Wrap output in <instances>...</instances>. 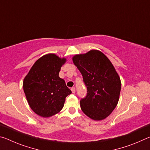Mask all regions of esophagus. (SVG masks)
Here are the masks:
<instances>
[{
  "label": "esophagus",
  "mask_w": 150,
  "mask_h": 150,
  "mask_svg": "<svg viewBox=\"0 0 150 150\" xmlns=\"http://www.w3.org/2000/svg\"><path fill=\"white\" fill-rule=\"evenodd\" d=\"M71 90L73 93H75V87L71 88Z\"/></svg>",
  "instance_id": "esophagus-1"
}]
</instances>
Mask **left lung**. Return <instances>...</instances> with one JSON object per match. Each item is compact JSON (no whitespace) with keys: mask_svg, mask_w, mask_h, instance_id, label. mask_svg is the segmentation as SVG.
Segmentation results:
<instances>
[{"mask_svg":"<svg viewBox=\"0 0 150 150\" xmlns=\"http://www.w3.org/2000/svg\"><path fill=\"white\" fill-rule=\"evenodd\" d=\"M73 62L82 74L87 89V96L80 100L81 110L93 120H103L118 104L120 77L108 58L98 50L75 55Z\"/></svg>","mask_w":150,"mask_h":150,"instance_id":"8db88e82","label":"left lung"}]
</instances>
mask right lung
<instances>
[{"label": "right lung", "mask_w": 150, "mask_h": 150, "mask_svg": "<svg viewBox=\"0 0 150 150\" xmlns=\"http://www.w3.org/2000/svg\"><path fill=\"white\" fill-rule=\"evenodd\" d=\"M66 62L54 54L44 55L33 65L23 81V88L30 108L35 114L47 118L62 110L66 96L71 93L59 77Z\"/></svg>", "instance_id": "1"}]
</instances>
